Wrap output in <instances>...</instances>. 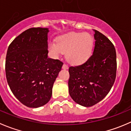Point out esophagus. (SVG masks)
<instances>
[{"label":"esophagus","instance_id":"obj_1","mask_svg":"<svg viewBox=\"0 0 131 131\" xmlns=\"http://www.w3.org/2000/svg\"><path fill=\"white\" fill-rule=\"evenodd\" d=\"M62 68H63V69L67 70V69H68V65H67V64L64 63V64H63V67H62Z\"/></svg>","mask_w":131,"mask_h":131}]
</instances>
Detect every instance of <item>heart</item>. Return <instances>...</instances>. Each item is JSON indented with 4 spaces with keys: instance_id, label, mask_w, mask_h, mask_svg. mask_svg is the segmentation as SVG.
<instances>
[{
    "instance_id": "obj_1",
    "label": "heart",
    "mask_w": 131,
    "mask_h": 131,
    "mask_svg": "<svg viewBox=\"0 0 131 131\" xmlns=\"http://www.w3.org/2000/svg\"><path fill=\"white\" fill-rule=\"evenodd\" d=\"M93 39L88 33L71 32L58 38L57 43L51 41L49 49L54 56L66 52V58L70 63L79 64L91 56L93 48Z\"/></svg>"
}]
</instances>
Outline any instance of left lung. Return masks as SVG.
I'll return each instance as SVG.
<instances>
[{
    "label": "left lung",
    "mask_w": 131,
    "mask_h": 131,
    "mask_svg": "<svg viewBox=\"0 0 131 131\" xmlns=\"http://www.w3.org/2000/svg\"><path fill=\"white\" fill-rule=\"evenodd\" d=\"M93 54L83 64L71 66L68 90L79 105L90 107L102 101L111 90L116 75V54L114 45L106 36L94 30Z\"/></svg>",
    "instance_id": "8db88e82"
}]
</instances>
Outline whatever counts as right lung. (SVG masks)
<instances>
[{"label":"right lung","instance_id":"obj_1","mask_svg":"<svg viewBox=\"0 0 131 131\" xmlns=\"http://www.w3.org/2000/svg\"><path fill=\"white\" fill-rule=\"evenodd\" d=\"M47 28L33 27L11 43L6 54V75L16 98L29 107L46 104L63 63L48 58Z\"/></svg>","mask_w":131,"mask_h":131}]
</instances>
